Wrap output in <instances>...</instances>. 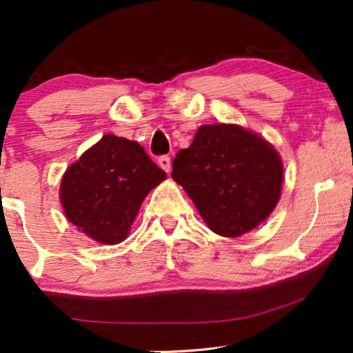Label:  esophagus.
<instances>
[{
	"label": "esophagus",
	"instance_id": "34e87169",
	"mask_svg": "<svg viewBox=\"0 0 353 353\" xmlns=\"http://www.w3.org/2000/svg\"><path fill=\"white\" fill-rule=\"evenodd\" d=\"M159 165H161V168H162V170H165L167 173L168 172H170V157H168V156H161V157H159Z\"/></svg>",
	"mask_w": 353,
	"mask_h": 353
}]
</instances>
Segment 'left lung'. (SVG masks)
<instances>
[{
    "label": "left lung",
    "mask_w": 353,
    "mask_h": 353,
    "mask_svg": "<svg viewBox=\"0 0 353 353\" xmlns=\"http://www.w3.org/2000/svg\"><path fill=\"white\" fill-rule=\"evenodd\" d=\"M172 165V178L185 188L207 226L225 238L259 226L281 196L278 151L239 125H202Z\"/></svg>",
    "instance_id": "left-lung-1"
}]
</instances>
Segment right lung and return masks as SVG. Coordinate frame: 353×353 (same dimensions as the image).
Wrapping results in <instances>:
<instances>
[{
    "instance_id": "right-lung-1",
    "label": "right lung",
    "mask_w": 353,
    "mask_h": 353,
    "mask_svg": "<svg viewBox=\"0 0 353 353\" xmlns=\"http://www.w3.org/2000/svg\"><path fill=\"white\" fill-rule=\"evenodd\" d=\"M167 175L143 146L115 134L81 154L61 181L65 216L81 233L103 244L128 236L148 192Z\"/></svg>"
}]
</instances>
